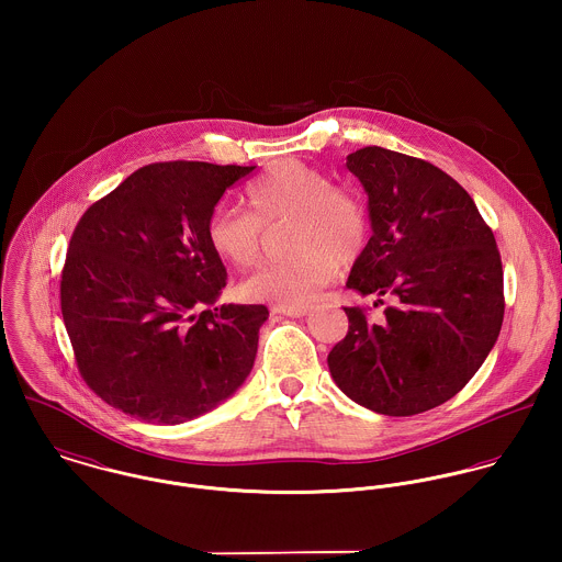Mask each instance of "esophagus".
Masks as SVG:
<instances>
[{"instance_id":"1","label":"esophagus","mask_w":562,"mask_h":562,"mask_svg":"<svg viewBox=\"0 0 562 562\" xmlns=\"http://www.w3.org/2000/svg\"><path fill=\"white\" fill-rule=\"evenodd\" d=\"M272 312L288 316V318H301V316L310 314V307H272Z\"/></svg>"}]
</instances>
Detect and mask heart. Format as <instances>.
I'll return each instance as SVG.
<instances>
[{"label": "heart", "instance_id": "obj_1", "mask_svg": "<svg viewBox=\"0 0 562 562\" xmlns=\"http://www.w3.org/2000/svg\"><path fill=\"white\" fill-rule=\"evenodd\" d=\"M248 212L232 205L212 210L205 236L218 259L250 268L263 248V232L290 227L285 261L246 277L241 299L274 307H301L341 268L355 266L370 246L372 216L363 196L301 160L274 161L246 188Z\"/></svg>", "mask_w": 562, "mask_h": 562}]
</instances>
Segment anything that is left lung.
Wrapping results in <instances>:
<instances>
[{
    "label": "left lung",
    "mask_w": 562,
    "mask_h": 562,
    "mask_svg": "<svg viewBox=\"0 0 562 562\" xmlns=\"http://www.w3.org/2000/svg\"><path fill=\"white\" fill-rule=\"evenodd\" d=\"M346 166L368 192L374 232L346 285L396 305L383 324L344 307L348 333L328 370L357 404L417 415L457 396L493 348L504 321L499 250L472 196L435 164L363 147Z\"/></svg>",
    "instance_id": "8db88e82"
}]
</instances>
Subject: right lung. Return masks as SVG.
Segmentation results:
<instances>
[{"label":"right lung","instance_id":"1","mask_svg":"<svg viewBox=\"0 0 562 562\" xmlns=\"http://www.w3.org/2000/svg\"><path fill=\"white\" fill-rule=\"evenodd\" d=\"M255 166L156 161L94 201L69 241L60 307L86 385L151 424H181L248 376L263 305L212 307L227 270L205 225Z\"/></svg>","mask_w":562,"mask_h":562}]
</instances>
